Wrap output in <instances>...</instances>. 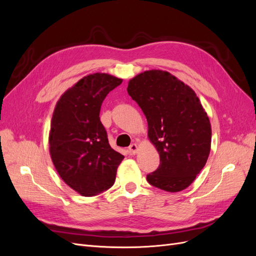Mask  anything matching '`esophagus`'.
I'll return each mask as SVG.
<instances>
[{
	"mask_svg": "<svg viewBox=\"0 0 256 256\" xmlns=\"http://www.w3.org/2000/svg\"><path fill=\"white\" fill-rule=\"evenodd\" d=\"M128 152L130 154H134L138 152V145L136 143H132L128 147Z\"/></svg>",
	"mask_w": 256,
	"mask_h": 256,
	"instance_id": "34e87169",
	"label": "esophagus"
}]
</instances>
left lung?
<instances>
[{"label":"left lung","instance_id":"1","mask_svg":"<svg viewBox=\"0 0 256 256\" xmlns=\"http://www.w3.org/2000/svg\"><path fill=\"white\" fill-rule=\"evenodd\" d=\"M127 92L142 109L160 156L147 182L168 192L189 187L206 164L212 143L210 122L194 90L166 72L148 70L131 79Z\"/></svg>","mask_w":256,"mask_h":256}]
</instances>
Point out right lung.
Returning a JSON list of instances; mask_svg holds the SVG:
<instances>
[{
    "instance_id": "obj_1",
    "label": "right lung",
    "mask_w": 256,
    "mask_h": 256,
    "mask_svg": "<svg viewBox=\"0 0 256 256\" xmlns=\"http://www.w3.org/2000/svg\"><path fill=\"white\" fill-rule=\"evenodd\" d=\"M122 82L106 74L84 76L60 98L52 116L50 154L58 173L83 196L109 188L124 156L109 144L99 113L102 102Z\"/></svg>"
}]
</instances>
